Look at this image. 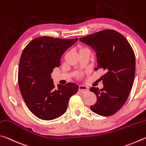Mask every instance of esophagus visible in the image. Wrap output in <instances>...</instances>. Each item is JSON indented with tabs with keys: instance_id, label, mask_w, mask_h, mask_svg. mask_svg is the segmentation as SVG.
Returning <instances> with one entry per match:
<instances>
[{
	"instance_id": "1",
	"label": "esophagus",
	"mask_w": 146,
	"mask_h": 146,
	"mask_svg": "<svg viewBox=\"0 0 146 146\" xmlns=\"http://www.w3.org/2000/svg\"><path fill=\"white\" fill-rule=\"evenodd\" d=\"M88 90V88L85 85H81L80 86H79V91L81 93H85L86 92H87Z\"/></svg>"
}]
</instances>
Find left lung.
Masks as SVG:
<instances>
[{
	"instance_id": "1",
	"label": "left lung",
	"mask_w": 146,
	"mask_h": 146,
	"mask_svg": "<svg viewBox=\"0 0 146 146\" xmlns=\"http://www.w3.org/2000/svg\"><path fill=\"white\" fill-rule=\"evenodd\" d=\"M96 52L98 67L103 69V88L92 87L97 102L91 110L102 116H110L126 103L133 84L135 57L128 41L116 31L105 29L80 38Z\"/></svg>"
}]
</instances>
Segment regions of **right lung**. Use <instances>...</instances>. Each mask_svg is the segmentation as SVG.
I'll list each match as a JSON object with an SVG mask.
<instances>
[{
    "mask_svg": "<svg viewBox=\"0 0 146 146\" xmlns=\"http://www.w3.org/2000/svg\"><path fill=\"white\" fill-rule=\"evenodd\" d=\"M49 36L33 39L24 48L19 66V86L28 108L38 118L55 119L65 113L70 97L79 86L74 83L58 85L51 78L53 69L68 47L78 41Z\"/></svg>",
    "mask_w": 146,
    "mask_h": 146,
    "instance_id": "right-lung-1",
    "label": "right lung"
}]
</instances>
